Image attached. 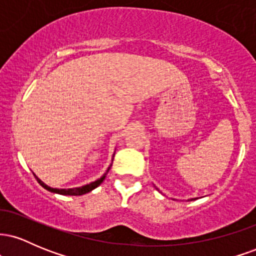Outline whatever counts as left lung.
I'll return each mask as SVG.
<instances>
[{"mask_svg":"<svg viewBox=\"0 0 256 256\" xmlns=\"http://www.w3.org/2000/svg\"><path fill=\"white\" fill-rule=\"evenodd\" d=\"M192 200H194V198H192Z\"/></svg>","mask_w":256,"mask_h":256,"instance_id":"left-lung-1","label":"left lung"}]
</instances>
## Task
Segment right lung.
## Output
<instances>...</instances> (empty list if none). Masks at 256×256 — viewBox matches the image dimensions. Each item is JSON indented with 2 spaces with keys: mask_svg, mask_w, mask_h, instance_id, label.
Returning <instances> with one entry per match:
<instances>
[{
  "mask_svg": "<svg viewBox=\"0 0 256 256\" xmlns=\"http://www.w3.org/2000/svg\"><path fill=\"white\" fill-rule=\"evenodd\" d=\"M108 172H110V168H108V170H107V172H106L102 176V177L100 178V179H98V180H96V182H92V183L86 184V185H84V186H80V188H73V189H54V188H50V186H48V185L44 184L43 182L40 180V179L37 177V176H34V177H36V179H37L38 183H40V185H42V186L44 188V189L48 190V192L60 194V195L78 196V195H84V194H86V192H90L91 190H94V189H95V188H98V185L101 184L102 182H104V179L106 178V176H107V173H108Z\"/></svg>",
  "mask_w": 256,
  "mask_h": 256,
  "instance_id": "1",
  "label": "right lung"
}]
</instances>
